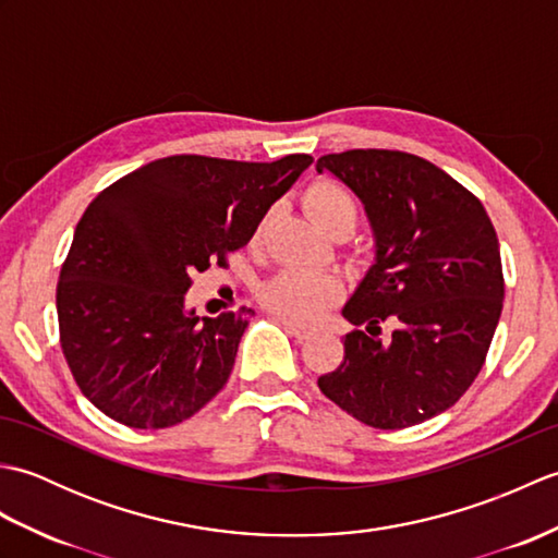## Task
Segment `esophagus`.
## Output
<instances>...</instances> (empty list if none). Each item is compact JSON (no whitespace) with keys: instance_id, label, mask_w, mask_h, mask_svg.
Masks as SVG:
<instances>
[{"instance_id":"obj_1","label":"esophagus","mask_w":558,"mask_h":558,"mask_svg":"<svg viewBox=\"0 0 558 558\" xmlns=\"http://www.w3.org/2000/svg\"><path fill=\"white\" fill-rule=\"evenodd\" d=\"M282 322V326H286V330L290 336H294L298 340H306V338H312L314 336V328H310V326H302V324H294V322H290V318H280Z\"/></svg>"}]
</instances>
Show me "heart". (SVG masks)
<instances>
[{
  "label": "heart",
  "mask_w": 558,
  "mask_h": 558,
  "mask_svg": "<svg viewBox=\"0 0 558 558\" xmlns=\"http://www.w3.org/2000/svg\"><path fill=\"white\" fill-rule=\"evenodd\" d=\"M304 206L322 228L333 234H350L357 225V204L336 182H316L304 194ZM340 298V282L330 276L304 270H282L260 290V300L272 314L290 322H314Z\"/></svg>",
  "instance_id": "b5f03b06"
}]
</instances>
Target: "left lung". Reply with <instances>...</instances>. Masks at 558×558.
Segmentation results:
<instances>
[{
  "label": "left lung",
  "instance_id": "left-lung-1",
  "mask_svg": "<svg viewBox=\"0 0 558 558\" xmlns=\"http://www.w3.org/2000/svg\"><path fill=\"white\" fill-rule=\"evenodd\" d=\"M364 204L374 264L342 316L345 357L318 388L374 429H405L456 405L480 374L504 306L496 230L465 186L400 150L318 158ZM397 328L384 343L378 323Z\"/></svg>",
  "mask_w": 558,
  "mask_h": 558
}]
</instances>
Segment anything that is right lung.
Masks as SVG:
<instances>
[{
  "instance_id": "right-lung-1",
  "label": "right lung",
  "mask_w": 558,
  "mask_h": 558,
  "mask_svg": "<svg viewBox=\"0 0 558 558\" xmlns=\"http://www.w3.org/2000/svg\"><path fill=\"white\" fill-rule=\"evenodd\" d=\"M314 162L153 160L90 201L59 272V338L81 393L132 429L192 417L228 384L252 310L198 318L192 276L242 248Z\"/></svg>"
}]
</instances>
